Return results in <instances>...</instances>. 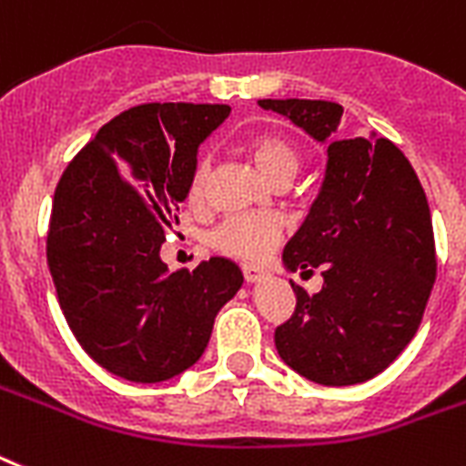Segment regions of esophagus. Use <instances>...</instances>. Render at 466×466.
<instances>
[{"instance_id": "obj_1", "label": "esophagus", "mask_w": 466, "mask_h": 466, "mask_svg": "<svg viewBox=\"0 0 466 466\" xmlns=\"http://www.w3.org/2000/svg\"><path fill=\"white\" fill-rule=\"evenodd\" d=\"M264 274H267V271H264L262 267H257V264H243V277L248 284H257V281H262Z\"/></svg>"}]
</instances>
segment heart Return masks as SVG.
Listing matches in <instances>:
<instances>
[{"label":"heart","mask_w":466,"mask_h":466,"mask_svg":"<svg viewBox=\"0 0 466 466\" xmlns=\"http://www.w3.org/2000/svg\"><path fill=\"white\" fill-rule=\"evenodd\" d=\"M245 151L252 158L259 173L269 182L291 180L300 166V154L298 147L289 137L277 132H259L248 139ZM211 163L207 156H199L192 166L187 182L189 204H202L207 197V185H209ZM281 226L277 218L267 214H238L226 218L211 230L209 243L214 250L223 255L238 257V259H264L279 243Z\"/></svg>","instance_id":"1"}]
</instances>
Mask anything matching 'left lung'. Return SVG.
<instances>
[{"label": "left lung", "instance_id": "left-lung-1", "mask_svg": "<svg viewBox=\"0 0 466 466\" xmlns=\"http://www.w3.org/2000/svg\"><path fill=\"white\" fill-rule=\"evenodd\" d=\"M312 139L329 141L344 107L332 100H259ZM291 271L319 267L310 296L293 284L296 310L277 327L286 366L319 385L366 382L382 373L421 325L435 281L426 192L390 139H333L310 214L289 240Z\"/></svg>", "mask_w": 466, "mask_h": 466}]
</instances>
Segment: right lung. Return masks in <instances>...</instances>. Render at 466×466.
<instances>
[{
	"instance_id": "1",
	"label": "right lung",
	"mask_w": 466,
	"mask_h": 466,
	"mask_svg": "<svg viewBox=\"0 0 466 466\" xmlns=\"http://www.w3.org/2000/svg\"><path fill=\"white\" fill-rule=\"evenodd\" d=\"M228 106L144 103L100 127L59 177L47 267L66 325L117 378L161 382L195 366L216 312L243 286L226 257L170 274L166 230L202 144Z\"/></svg>"
}]
</instances>
